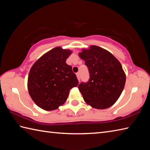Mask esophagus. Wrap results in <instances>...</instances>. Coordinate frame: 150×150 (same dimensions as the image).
Here are the masks:
<instances>
[{
    "instance_id": "1",
    "label": "esophagus",
    "mask_w": 150,
    "mask_h": 150,
    "mask_svg": "<svg viewBox=\"0 0 150 150\" xmlns=\"http://www.w3.org/2000/svg\"><path fill=\"white\" fill-rule=\"evenodd\" d=\"M76 75H77V79H78V81H80V73H77V74H76Z\"/></svg>"
}]
</instances>
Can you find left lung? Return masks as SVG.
I'll list each match as a JSON object with an SVG mask.
<instances>
[{"instance_id": "1", "label": "left lung", "mask_w": 150, "mask_h": 150, "mask_svg": "<svg viewBox=\"0 0 150 150\" xmlns=\"http://www.w3.org/2000/svg\"><path fill=\"white\" fill-rule=\"evenodd\" d=\"M87 66L90 79L79 85L86 103L103 110L113 105L120 96L126 83L122 65L112 53L97 46L83 48L79 53Z\"/></svg>"}]
</instances>
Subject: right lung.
I'll use <instances>...</instances> for the list:
<instances>
[{"label": "right lung", "instance_id": "obj_1", "mask_svg": "<svg viewBox=\"0 0 150 150\" xmlns=\"http://www.w3.org/2000/svg\"><path fill=\"white\" fill-rule=\"evenodd\" d=\"M72 51L54 47L40 57L30 69L28 90L31 99L46 111L56 110L66 101L69 90L79 84L66 59Z\"/></svg>", "mask_w": 150, "mask_h": 150}]
</instances>
